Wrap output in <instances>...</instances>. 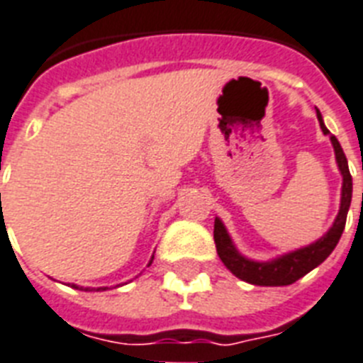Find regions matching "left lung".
<instances>
[{"instance_id":"left-lung-1","label":"left lung","mask_w":363,"mask_h":363,"mask_svg":"<svg viewBox=\"0 0 363 363\" xmlns=\"http://www.w3.org/2000/svg\"><path fill=\"white\" fill-rule=\"evenodd\" d=\"M318 123L323 129L324 135H330V131L324 125L323 114L317 110ZM330 142L333 146V153H335V163H337L339 172L343 176V185H341V204H339V211L335 216L332 227L328 228L326 234L318 238L317 242L309 243L306 247L294 249L285 255H279L272 260H253L247 259L245 255L238 251V247L232 242L230 234H228L225 223L216 217L213 223V240H216V247L219 259L223 264L230 269L232 274L236 275L238 279L251 283V285L259 286H285L292 285L294 281L309 274L311 269H315L318 264H323L328 259L332 251L337 245L339 238L345 230V223H347V213H349L350 200H352V176L349 172V163L345 157L343 147L339 144L335 136H330Z\"/></svg>"}]
</instances>
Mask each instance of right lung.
<instances>
[{
    "instance_id": "add662e5",
    "label": "right lung",
    "mask_w": 363,
    "mask_h": 363,
    "mask_svg": "<svg viewBox=\"0 0 363 363\" xmlns=\"http://www.w3.org/2000/svg\"><path fill=\"white\" fill-rule=\"evenodd\" d=\"M152 260H153V257L152 259H150V264H152ZM150 264H147V266H150ZM72 289H78V291H106V289H108V286H97V289H94V286H86V289H84V286H78V285H71Z\"/></svg>"
}]
</instances>
